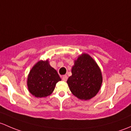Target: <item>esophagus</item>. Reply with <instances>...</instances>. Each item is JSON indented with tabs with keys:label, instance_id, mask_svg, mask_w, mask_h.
<instances>
[{
	"label": "esophagus",
	"instance_id": "1",
	"mask_svg": "<svg viewBox=\"0 0 131 131\" xmlns=\"http://www.w3.org/2000/svg\"><path fill=\"white\" fill-rule=\"evenodd\" d=\"M67 78H68V77H67V75H63L62 76V80L64 81H66L67 80Z\"/></svg>",
	"mask_w": 131,
	"mask_h": 131
}]
</instances>
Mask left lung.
<instances>
[{"instance_id":"left-lung-1","label":"left lung","mask_w":131,"mask_h":131,"mask_svg":"<svg viewBox=\"0 0 131 131\" xmlns=\"http://www.w3.org/2000/svg\"><path fill=\"white\" fill-rule=\"evenodd\" d=\"M71 72L67 83L75 96L81 100H89L96 95L103 78L100 68L90 55L83 53L78 56Z\"/></svg>"}]
</instances>
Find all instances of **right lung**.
Listing matches in <instances>:
<instances>
[{
	"label": "right lung",
	"mask_w": 131,
	"mask_h": 131,
	"mask_svg": "<svg viewBox=\"0 0 131 131\" xmlns=\"http://www.w3.org/2000/svg\"><path fill=\"white\" fill-rule=\"evenodd\" d=\"M61 81L55 69L51 67L48 60H39L29 71L27 79L28 91L36 98L50 95L57 83Z\"/></svg>",
	"instance_id": "right-lung-1"
}]
</instances>
